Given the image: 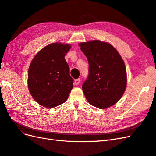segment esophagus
<instances>
[{"mask_svg":"<svg viewBox=\"0 0 156 156\" xmlns=\"http://www.w3.org/2000/svg\"><path fill=\"white\" fill-rule=\"evenodd\" d=\"M80 83V79H77L75 80V85H78V84Z\"/></svg>","mask_w":156,"mask_h":156,"instance_id":"1","label":"esophagus"}]
</instances>
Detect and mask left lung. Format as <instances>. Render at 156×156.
Instances as JSON below:
<instances>
[{"instance_id": "left-lung-1", "label": "left lung", "mask_w": 156, "mask_h": 156, "mask_svg": "<svg viewBox=\"0 0 156 156\" xmlns=\"http://www.w3.org/2000/svg\"><path fill=\"white\" fill-rule=\"evenodd\" d=\"M79 45L87 56L88 76L82 88L90 104L107 108L123 95L127 84L125 64L117 50L107 42L92 40Z\"/></svg>"}]
</instances>
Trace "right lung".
Returning a JSON list of instances; mask_svg holds the SVG:
<instances>
[{
	"label": "right lung",
	"mask_w": 156,
	"mask_h": 156,
	"mask_svg": "<svg viewBox=\"0 0 156 156\" xmlns=\"http://www.w3.org/2000/svg\"><path fill=\"white\" fill-rule=\"evenodd\" d=\"M69 44L53 43L37 53L28 72V87L32 98L40 105L53 108L62 104L73 87V79L64 56Z\"/></svg>",
	"instance_id": "1"
}]
</instances>
